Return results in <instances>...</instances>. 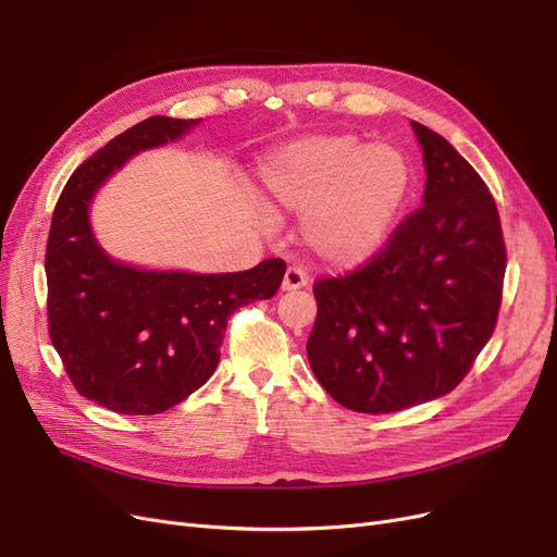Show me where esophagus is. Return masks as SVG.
<instances>
[{
    "label": "esophagus",
    "mask_w": 557,
    "mask_h": 557,
    "mask_svg": "<svg viewBox=\"0 0 557 557\" xmlns=\"http://www.w3.org/2000/svg\"><path fill=\"white\" fill-rule=\"evenodd\" d=\"M307 282H309V277L300 269V265H288L286 273H284V280H282V288H284V292H296V288L307 286Z\"/></svg>",
    "instance_id": "1"
}]
</instances>
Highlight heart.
I'll return each instance as SVG.
<instances>
[{
	"label": "heart",
	"mask_w": 557,
	"mask_h": 557,
	"mask_svg": "<svg viewBox=\"0 0 557 557\" xmlns=\"http://www.w3.org/2000/svg\"><path fill=\"white\" fill-rule=\"evenodd\" d=\"M409 168L389 145L355 134H317L275 152L263 186L286 209L307 211L309 248L332 263H357L377 250L405 198Z\"/></svg>",
	"instance_id": "obj_1"
}]
</instances>
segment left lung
<instances>
[{
  "mask_svg": "<svg viewBox=\"0 0 557 557\" xmlns=\"http://www.w3.org/2000/svg\"><path fill=\"white\" fill-rule=\"evenodd\" d=\"M423 148V207L355 271L313 282L307 357L323 389L352 412L389 414L446 396L494 334L505 240L487 184L437 132Z\"/></svg>",
  "mask_w": 557,
  "mask_h": 557,
  "instance_id": "8db88e82",
  "label": "left lung"
}]
</instances>
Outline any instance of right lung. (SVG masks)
<instances>
[{"label":"right lung","instance_id":"right-lung-1","mask_svg":"<svg viewBox=\"0 0 557 557\" xmlns=\"http://www.w3.org/2000/svg\"><path fill=\"white\" fill-rule=\"evenodd\" d=\"M198 120L152 115L111 138L63 186L47 236V327L75 389L117 414H159L219 367L227 319L277 294L286 263L223 275L140 271L95 244L88 205L138 150L180 138Z\"/></svg>","mask_w":557,"mask_h":557}]
</instances>
